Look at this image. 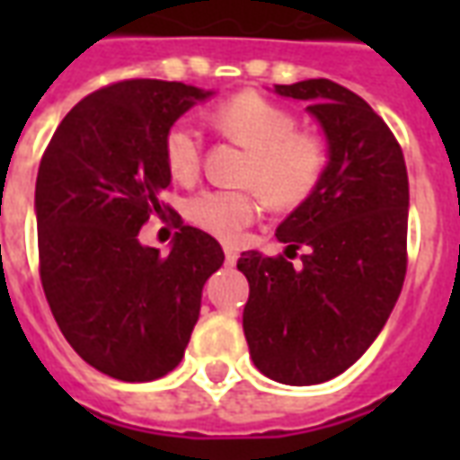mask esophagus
<instances>
[{
  "mask_svg": "<svg viewBox=\"0 0 460 460\" xmlns=\"http://www.w3.org/2000/svg\"><path fill=\"white\" fill-rule=\"evenodd\" d=\"M224 259H226V263H229V266H234V263H236V259H239V251L231 249V246H224Z\"/></svg>",
  "mask_w": 460,
  "mask_h": 460,
  "instance_id": "obj_1",
  "label": "esophagus"
}]
</instances>
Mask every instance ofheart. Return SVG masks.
<instances>
[{
  "label": "heart",
  "instance_id": "heart-1",
  "mask_svg": "<svg viewBox=\"0 0 460 460\" xmlns=\"http://www.w3.org/2000/svg\"><path fill=\"white\" fill-rule=\"evenodd\" d=\"M211 122L251 150L243 181L279 209L305 201L318 187L328 152L318 135L296 132V118L259 93H239L211 111ZM164 160L172 177L190 181L201 164V132L190 120H177L164 137ZM259 197L249 190H204L187 201V217L224 241L239 239L253 221Z\"/></svg>",
  "mask_w": 460,
  "mask_h": 460
}]
</instances>
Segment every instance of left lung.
<instances>
[{"mask_svg": "<svg viewBox=\"0 0 460 460\" xmlns=\"http://www.w3.org/2000/svg\"><path fill=\"white\" fill-rule=\"evenodd\" d=\"M273 93L308 103L328 162L313 194L276 229L286 253L308 246L303 266L241 253L243 335L263 375L310 386L355 365L394 310L406 273L409 177L392 130L357 93L328 78Z\"/></svg>", "mask_w": 460, "mask_h": 460, "instance_id": "8db88e82", "label": "left lung"}]
</instances>
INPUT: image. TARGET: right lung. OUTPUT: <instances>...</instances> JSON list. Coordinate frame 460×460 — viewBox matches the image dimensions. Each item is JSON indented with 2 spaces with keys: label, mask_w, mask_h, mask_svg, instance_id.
<instances>
[{
  "label": "right lung",
  "mask_w": 460,
  "mask_h": 460,
  "mask_svg": "<svg viewBox=\"0 0 460 460\" xmlns=\"http://www.w3.org/2000/svg\"><path fill=\"white\" fill-rule=\"evenodd\" d=\"M211 95L177 81L108 85L66 115L39 164L46 300L68 345L113 379L152 382L180 365L201 288L224 263L219 241L194 226L181 224L167 256L137 239L172 180L167 130Z\"/></svg>",
  "instance_id": "add662e5"
}]
</instances>
